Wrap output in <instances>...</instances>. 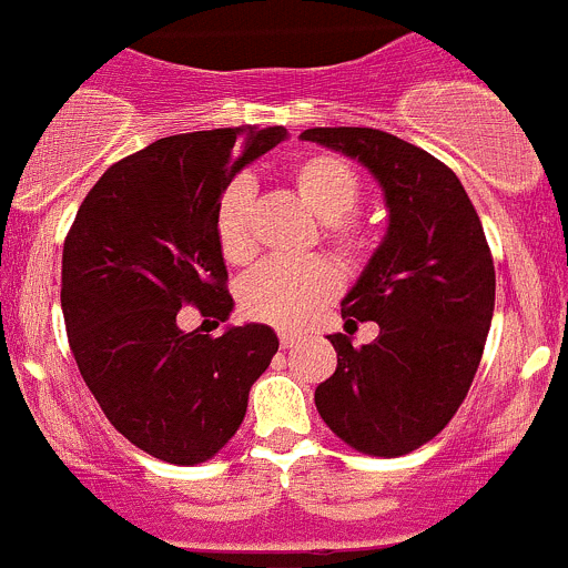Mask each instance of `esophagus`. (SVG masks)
Listing matches in <instances>:
<instances>
[{
  "mask_svg": "<svg viewBox=\"0 0 568 568\" xmlns=\"http://www.w3.org/2000/svg\"><path fill=\"white\" fill-rule=\"evenodd\" d=\"M300 339H303V336L294 334V331H283V334H280V345L283 347H294Z\"/></svg>",
  "mask_w": 568,
  "mask_h": 568,
  "instance_id": "34e87169",
  "label": "esophagus"
}]
</instances>
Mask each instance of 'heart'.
<instances>
[{
    "label": "heart",
    "mask_w": 568,
    "mask_h": 568,
    "mask_svg": "<svg viewBox=\"0 0 568 568\" xmlns=\"http://www.w3.org/2000/svg\"><path fill=\"white\" fill-rule=\"evenodd\" d=\"M288 181L311 212L325 223V237L347 260L365 257L367 232L351 221L359 206L362 181L345 158L334 152H308L288 166ZM252 183L237 178L217 201L214 232L229 263H246L254 254ZM339 268L328 257L265 260L240 283V305L248 316L277 328H303L339 291Z\"/></svg>",
    "instance_id": "b5f03b06"
}]
</instances>
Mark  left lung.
Listing matches in <instances>:
<instances>
[{
	"instance_id": "left-lung-1",
	"label": "left lung",
	"mask_w": 568,
	"mask_h": 568,
	"mask_svg": "<svg viewBox=\"0 0 568 568\" xmlns=\"http://www.w3.org/2000/svg\"><path fill=\"white\" fill-rule=\"evenodd\" d=\"M303 141L354 158L376 178L387 232L342 300L347 325L376 322L354 347L331 334L336 371L314 393L331 430L367 456H405L456 416L495 308V265L456 172L430 152L367 126H316Z\"/></svg>"
}]
</instances>
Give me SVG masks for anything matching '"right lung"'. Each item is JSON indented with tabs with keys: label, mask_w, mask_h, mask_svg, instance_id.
Wrapping results in <instances>:
<instances>
[{
	"label": "right lung",
	"mask_w": 568,
	"mask_h": 568,
	"mask_svg": "<svg viewBox=\"0 0 568 568\" xmlns=\"http://www.w3.org/2000/svg\"><path fill=\"white\" fill-rule=\"evenodd\" d=\"M283 126L161 138L112 163L75 214L61 254V311L87 387L121 436L161 462L201 464L237 433L272 365L268 325L183 331L181 305L226 322L234 300L217 246V201Z\"/></svg>",
	"instance_id": "add662e5"
}]
</instances>
